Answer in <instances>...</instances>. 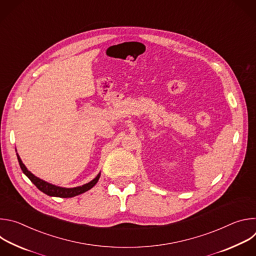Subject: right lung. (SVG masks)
Instances as JSON below:
<instances>
[{"label": "right lung", "instance_id": "1", "mask_svg": "<svg viewBox=\"0 0 256 256\" xmlns=\"http://www.w3.org/2000/svg\"><path fill=\"white\" fill-rule=\"evenodd\" d=\"M17 158H18V162L19 165L23 171V173L31 180L32 184L38 188L40 192H44L48 196H58V198H72V196H76L78 194H81L83 192H86L87 190H91L96 184L97 181L100 177V173L92 180L90 181L89 184H86L82 186H78V188H60V186H56L54 184H48V182H46L42 179H40L38 177L34 176L30 171L27 170V168L25 167V165L22 163L19 155L17 154Z\"/></svg>", "mask_w": 256, "mask_h": 256}]
</instances>
